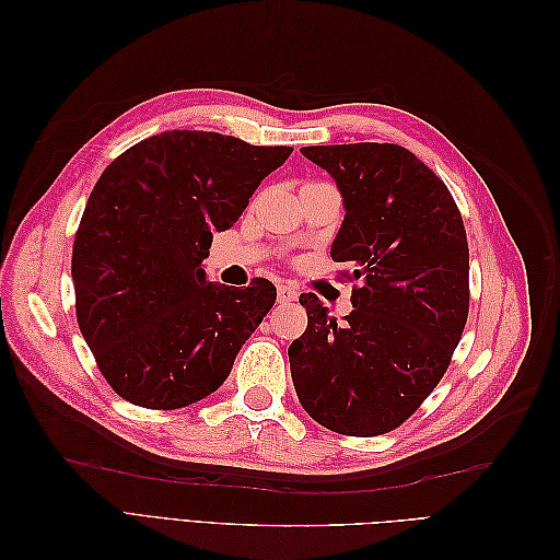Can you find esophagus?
Masks as SVG:
<instances>
[{"mask_svg":"<svg viewBox=\"0 0 560 560\" xmlns=\"http://www.w3.org/2000/svg\"><path fill=\"white\" fill-rule=\"evenodd\" d=\"M299 299V292L294 290L292 284H280L278 287V301L280 303H292V301H296Z\"/></svg>","mask_w":560,"mask_h":560,"instance_id":"esophagus-1","label":"esophagus"}]
</instances>
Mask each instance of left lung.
<instances>
[{
  "instance_id": "obj_1",
  "label": "left lung",
  "mask_w": 560,
  "mask_h": 560,
  "mask_svg": "<svg viewBox=\"0 0 560 560\" xmlns=\"http://www.w3.org/2000/svg\"><path fill=\"white\" fill-rule=\"evenodd\" d=\"M336 182L343 224L331 259L360 280L343 322L301 294L308 327L290 346L296 397L322 428H399L442 381L469 311V249L446 184L399 144L303 147Z\"/></svg>"
}]
</instances>
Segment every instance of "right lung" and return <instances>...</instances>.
<instances>
[{
    "instance_id": "obj_1",
    "label": "right lung",
    "mask_w": 560,
    "mask_h": 560,
    "mask_svg": "<svg viewBox=\"0 0 560 560\" xmlns=\"http://www.w3.org/2000/svg\"><path fill=\"white\" fill-rule=\"evenodd\" d=\"M292 147L167 130L107 165L72 252L79 329L116 395L182 409L212 395L276 303L266 278L210 282L212 235L231 229Z\"/></svg>"
}]
</instances>
